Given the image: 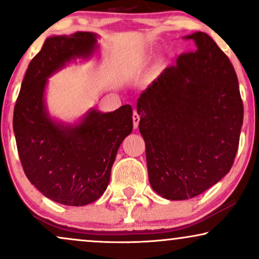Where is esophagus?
I'll return each mask as SVG.
<instances>
[{"instance_id": "1", "label": "esophagus", "mask_w": 259, "mask_h": 259, "mask_svg": "<svg viewBox=\"0 0 259 259\" xmlns=\"http://www.w3.org/2000/svg\"><path fill=\"white\" fill-rule=\"evenodd\" d=\"M139 121H140V115L138 114V111L135 109V111H133V126H135V128H138Z\"/></svg>"}]
</instances>
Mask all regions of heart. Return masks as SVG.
I'll list each match as a JSON object with an SVG mask.
<instances>
[{
	"mask_svg": "<svg viewBox=\"0 0 259 259\" xmlns=\"http://www.w3.org/2000/svg\"><path fill=\"white\" fill-rule=\"evenodd\" d=\"M142 63H143V61H139V62H138V66L142 65Z\"/></svg>",
	"mask_w": 259,
	"mask_h": 259,
	"instance_id": "obj_1",
	"label": "heart"
}]
</instances>
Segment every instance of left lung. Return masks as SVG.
<instances>
[{"label":"left lung","instance_id":"obj_1","mask_svg":"<svg viewBox=\"0 0 259 259\" xmlns=\"http://www.w3.org/2000/svg\"><path fill=\"white\" fill-rule=\"evenodd\" d=\"M185 39L196 52L181 54L137 103L150 185L170 200L196 197L231 170L244 119L228 56L204 32Z\"/></svg>","mask_w":259,"mask_h":259}]
</instances>
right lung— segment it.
Here are the masks:
<instances>
[{"label":"right lung","mask_w":259,"mask_h":259,"mask_svg":"<svg viewBox=\"0 0 259 259\" xmlns=\"http://www.w3.org/2000/svg\"><path fill=\"white\" fill-rule=\"evenodd\" d=\"M96 49L92 32L48 38L28 65L14 107L13 128L25 174L44 196L65 205H86L104 193L117 149L133 128L130 104L111 113L92 109L73 126L57 123L48 114V78Z\"/></svg>","instance_id":"right-lung-1"}]
</instances>
